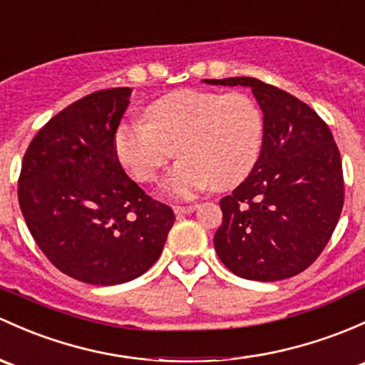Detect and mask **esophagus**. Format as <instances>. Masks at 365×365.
<instances>
[{
	"instance_id": "1",
	"label": "esophagus",
	"mask_w": 365,
	"mask_h": 365,
	"mask_svg": "<svg viewBox=\"0 0 365 365\" xmlns=\"http://www.w3.org/2000/svg\"><path fill=\"white\" fill-rule=\"evenodd\" d=\"M175 213L176 215H187V213H192L197 210V205H187V206H175Z\"/></svg>"
}]
</instances>
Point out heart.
<instances>
[{"instance_id": "b5f03b06", "label": "heart", "mask_w": 365, "mask_h": 365, "mask_svg": "<svg viewBox=\"0 0 365 365\" xmlns=\"http://www.w3.org/2000/svg\"><path fill=\"white\" fill-rule=\"evenodd\" d=\"M145 120L118 125L115 155L133 178L150 183L178 148L182 159L163 183L171 197H192L212 185L218 190L240 185L262 150V112L240 92H171L147 106Z\"/></svg>"}]
</instances>
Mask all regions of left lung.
<instances>
[{
    "label": "left lung",
    "mask_w": 365,
    "mask_h": 365,
    "mask_svg": "<svg viewBox=\"0 0 365 365\" xmlns=\"http://www.w3.org/2000/svg\"><path fill=\"white\" fill-rule=\"evenodd\" d=\"M202 82L248 87L264 117L255 168L220 199L215 250L240 278L276 282L299 274L329 243L343 210V166L331 129L306 103L257 78Z\"/></svg>",
    "instance_id": "left-lung-1"
}]
</instances>
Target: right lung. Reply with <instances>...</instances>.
<instances>
[{"label": "right lung", "instance_id": "1", "mask_svg": "<svg viewBox=\"0 0 365 365\" xmlns=\"http://www.w3.org/2000/svg\"><path fill=\"white\" fill-rule=\"evenodd\" d=\"M133 89L98 91L51 118L22 160L19 205L41 252L91 285L138 278L159 259L175 213L125 175L113 136Z\"/></svg>", "mask_w": 365, "mask_h": 365}]
</instances>
